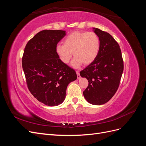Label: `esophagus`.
Returning <instances> with one entry per match:
<instances>
[{"label":"esophagus","mask_w":146,"mask_h":146,"mask_svg":"<svg viewBox=\"0 0 146 146\" xmlns=\"http://www.w3.org/2000/svg\"><path fill=\"white\" fill-rule=\"evenodd\" d=\"M76 73H77V78H78V79H80V72H79L78 70H77V71H76Z\"/></svg>","instance_id":"1"}]
</instances>
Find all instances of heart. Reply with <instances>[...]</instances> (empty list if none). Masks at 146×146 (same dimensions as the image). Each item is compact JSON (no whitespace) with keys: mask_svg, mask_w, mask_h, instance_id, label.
<instances>
[{"mask_svg":"<svg viewBox=\"0 0 146 146\" xmlns=\"http://www.w3.org/2000/svg\"><path fill=\"white\" fill-rule=\"evenodd\" d=\"M63 43L56 46V54L64 64L69 63L74 54L72 66L75 68L93 63L100 50L99 38L94 32L75 31L65 38Z\"/></svg>","mask_w":146,"mask_h":146,"instance_id":"heart-1","label":"heart"}]
</instances>
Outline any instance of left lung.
<instances>
[{
    "mask_svg": "<svg viewBox=\"0 0 146 146\" xmlns=\"http://www.w3.org/2000/svg\"><path fill=\"white\" fill-rule=\"evenodd\" d=\"M100 39V50L93 63L80 71L88 80L83 91L86 100L92 105L107 103L117 91L123 70L120 47L111 35L94 29Z\"/></svg>",
    "mask_w": 146,
    "mask_h": 146,
    "instance_id": "8db88e82",
    "label": "left lung"
}]
</instances>
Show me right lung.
<instances>
[{"instance_id":"obj_1","label":"right lung","mask_w":146,"mask_h":146,"mask_svg":"<svg viewBox=\"0 0 146 146\" xmlns=\"http://www.w3.org/2000/svg\"><path fill=\"white\" fill-rule=\"evenodd\" d=\"M63 30H44L28 41L22 65L30 92L41 103L56 106L64 101L68 84L77 79L75 70L63 63L56 54Z\"/></svg>"}]
</instances>
